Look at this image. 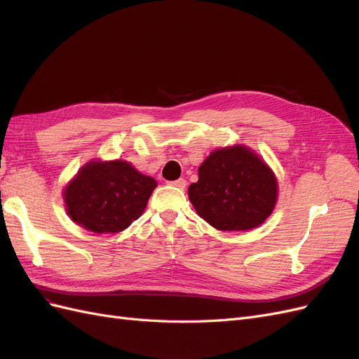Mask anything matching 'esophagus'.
<instances>
[{
    "label": "esophagus",
    "mask_w": 359,
    "mask_h": 359,
    "mask_svg": "<svg viewBox=\"0 0 359 359\" xmlns=\"http://www.w3.org/2000/svg\"><path fill=\"white\" fill-rule=\"evenodd\" d=\"M171 187H175L177 189H184L187 188V180L184 179H179V180H175V182H170Z\"/></svg>",
    "instance_id": "34e87169"
}]
</instances>
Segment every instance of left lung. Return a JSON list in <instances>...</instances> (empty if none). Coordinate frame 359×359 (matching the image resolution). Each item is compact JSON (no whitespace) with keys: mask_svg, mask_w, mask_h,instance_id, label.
Returning a JSON list of instances; mask_svg holds the SVG:
<instances>
[{"mask_svg":"<svg viewBox=\"0 0 359 359\" xmlns=\"http://www.w3.org/2000/svg\"><path fill=\"white\" fill-rule=\"evenodd\" d=\"M189 201L219 231H248L264 224L276 207L279 183L273 170L245 144L219 147L198 168Z\"/></svg>","mask_w":359,"mask_h":359,"instance_id":"obj_1","label":"left lung"}]
</instances>
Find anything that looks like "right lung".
I'll return each mask as SVG.
<instances>
[{"mask_svg": "<svg viewBox=\"0 0 359 359\" xmlns=\"http://www.w3.org/2000/svg\"><path fill=\"white\" fill-rule=\"evenodd\" d=\"M158 183L125 159H90L65 184L72 221L97 234H116L140 217Z\"/></svg>", "mask_w": 359, "mask_h": 359, "instance_id": "add662e5", "label": "right lung"}]
</instances>
